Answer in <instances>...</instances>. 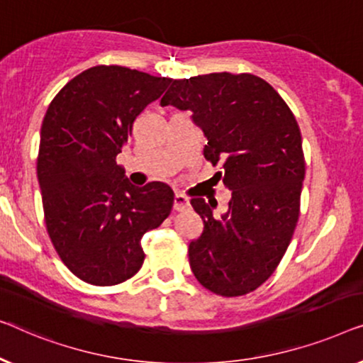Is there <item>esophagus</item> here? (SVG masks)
<instances>
[{"label":"esophagus","instance_id":"1","mask_svg":"<svg viewBox=\"0 0 363 363\" xmlns=\"http://www.w3.org/2000/svg\"><path fill=\"white\" fill-rule=\"evenodd\" d=\"M189 207V199L184 196V194H176L174 196V208L177 212L181 211H186Z\"/></svg>","mask_w":363,"mask_h":363}]
</instances>
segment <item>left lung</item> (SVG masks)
I'll return each mask as SVG.
<instances>
[{
    "instance_id": "obj_1",
    "label": "left lung",
    "mask_w": 363,
    "mask_h": 363,
    "mask_svg": "<svg viewBox=\"0 0 363 363\" xmlns=\"http://www.w3.org/2000/svg\"><path fill=\"white\" fill-rule=\"evenodd\" d=\"M161 105L192 111L207 138L203 156L232 199L220 218L202 197L191 203L203 232L189 245L197 281L220 296H242L272 277L293 238L304 181L301 131L268 82L252 74L171 80Z\"/></svg>"
}]
</instances>
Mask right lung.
<instances>
[{
    "mask_svg": "<svg viewBox=\"0 0 363 363\" xmlns=\"http://www.w3.org/2000/svg\"><path fill=\"white\" fill-rule=\"evenodd\" d=\"M171 79L96 65L54 96L40 126L38 179L49 237L65 267L95 286L123 283L145 262L141 238L171 213L164 182L136 187L116 164L133 123Z\"/></svg>",
    "mask_w": 363,
    "mask_h": 363,
    "instance_id": "obj_1",
    "label": "right lung"
}]
</instances>
